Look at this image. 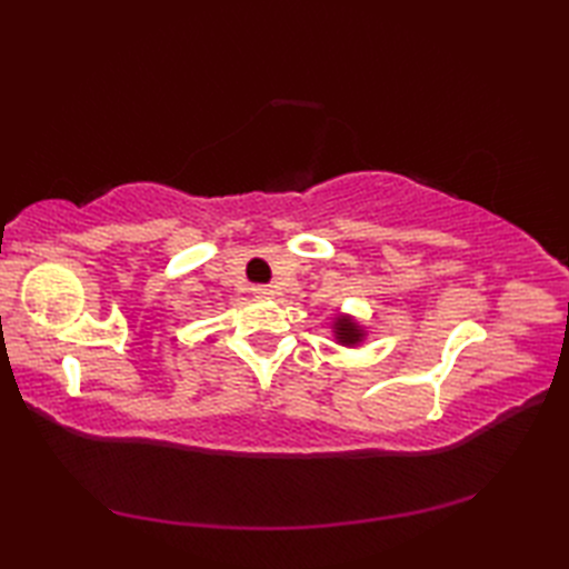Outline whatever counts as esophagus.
I'll list each match as a JSON object with an SVG mask.
<instances>
[{
  "instance_id": "esophagus-1",
  "label": "esophagus",
  "mask_w": 569,
  "mask_h": 569,
  "mask_svg": "<svg viewBox=\"0 0 569 569\" xmlns=\"http://www.w3.org/2000/svg\"><path fill=\"white\" fill-rule=\"evenodd\" d=\"M253 293H257L259 298H271L273 288L271 286H257V288H253Z\"/></svg>"
}]
</instances>
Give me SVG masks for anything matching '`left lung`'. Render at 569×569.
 Wrapping results in <instances>:
<instances>
[{
  "label": "left lung",
  "instance_id": "8db88e82",
  "mask_svg": "<svg viewBox=\"0 0 569 569\" xmlns=\"http://www.w3.org/2000/svg\"><path fill=\"white\" fill-rule=\"evenodd\" d=\"M335 337H337V342H342V345H357L365 340V330H361L352 318H337Z\"/></svg>",
  "mask_w": 569,
  "mask_h": 569
}]
</instances>
